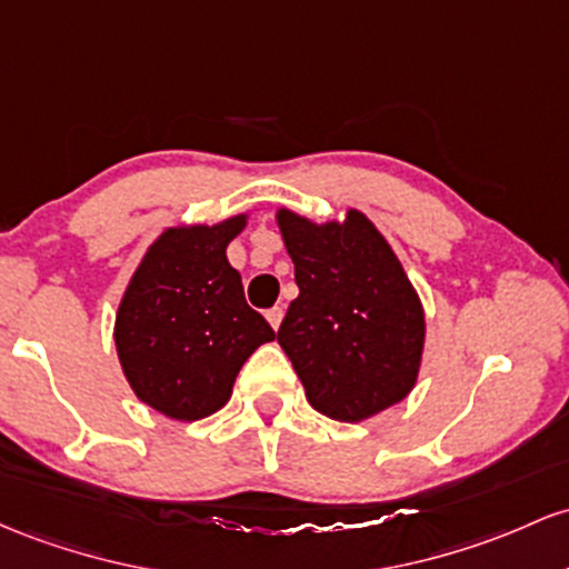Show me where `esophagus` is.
Returning <instances> with one entry per match:
<instances>
[{"label":"esophagus","mask_w":569,"mask_h":569,"mask_svg":"<svg viewBox=\"0 0 569 569\" xmlns=\"http://www.w3.org/2000/svg\"><path fill=\"white\" fill-rule=\"evenodd\" d=\"M282 317H284L282 306H273V309L266 311V319H268V322H271L273 330H279V325H282Z\"/></svg>","instance_id":"34e87169"}]
</instances>
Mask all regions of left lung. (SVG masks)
Masks as SVG:
<instances>
[{
	"instance_id": "1",
	"label": "left lung",
	"mask_w": 569,
	"mask_h": 569,
	"mask_svg": "<svg viewBox=\"0 0 569 569\" xmlns=\"http://www.w3.org/2000/svg\"><path fill=\"white\" fill-rule=\"evenodd\" d=\"M296 263L298 298L277 341L325 417L362 422L417 385L425 311L403 266L366 214L315 222L277 214Z\"/></svg>"
}]
</instances>
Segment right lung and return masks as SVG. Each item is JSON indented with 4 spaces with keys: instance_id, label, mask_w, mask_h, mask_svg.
<instances>
[{
    "instance_id": "right-lung-1",
    "label": "right lung",
    "mask_w": 569,
    "mask_h": 569,
    "mask_svg": "<svg viewBox=\"0 0 569 569\" xmlns=\"http://www.w3.org/2000/svg\"><path fill=\"white\" fill-rule=\"evenodd\" d=\"M247 217L169 228L144 254L114 319L120 366L139 400L180 422L222 408L271 325L247 303L226 247Z\"/></svg>"
}]
</instances>
